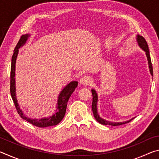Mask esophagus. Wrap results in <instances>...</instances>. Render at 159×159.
<instances>
[{
    "mask_svg": "<svg viewBox=\"0 0 159 159\" xmlns=\"http://www.w3.org/2000/svg\"><path fill=\"white\" fill-rule=\"evenodd\" d=\"M91 82V78L89 76H83L81 79H80V83L82 85H88Z\"/></svg>",
    "mask_w": 159,
    "mask_h": 159,
    "instance_id": "esophagus-1",
    "label": "esophagus"
}]
</instances>
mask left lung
<instances>
[{
  "label": "left lung",
  "instance_id": "left-lung-1",
  "mask_svg": "<svg viewBox=\"0 0 159 159\" xmlns=\"http://www.w3.org/2000/svg\"><path fill=\"white\" fill-rule=\"evenodd\" d=\"M137 41H138V43L139 46L144 51H145V52H146V55H147V60H148V64H149L150 74L153 76L152 64V61H151L149 47H148V45H147L146 40L144 39V37H142V36H139V35H138V36H137ZM91 91H92V95H93V104H92L93 112L94 116H95V119L98 120V122H99V123H101V124H102V125L117 126V125L125 124V123L130 122L132 120H133L134 118H133L130 120H126V121H123V122H114V121H111V120H109L106 119V118H104L103 116H102L99 114V113L98 110V94H97L95 89H92L91 90Z\"/></svg>",
  "mask_w": 159,
  "mask_h": 159
}]
</instances>
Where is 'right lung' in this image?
<instances>
[{"label":"right lung","instance_id":"add662e5","mask_svg":"<svg viewBox=\"0 0 159 159\" xmlns=\"http://www.w3.org/2000/svg\"><path fill=\"white\" fill-rule=\"evenodd\" d=\"M30 36V34L22 35L21 36L20 41L17 43V45L14 50V53L12 57L11 61V71H10V94H11L12 99L14 102L15 106L17 109V111L20 116L21 118L26 120V121L30 123L31 124L39 128H45L49 126L56 125L60 123L65 115L67 102L69 99L74 91L76 89L78 85L77 81H71L68 85H66L61 91L60 95L58 96L57 103L55 107L50 111H48L45 114L42 116H39L36 117H29L26 115L22 109H20L17 97H16V88H15V63L16 60L19 52V48L23 46L27 41L28 38Z\"/></svg>","mask_w":159,"mask_h":159}]
</instances>
